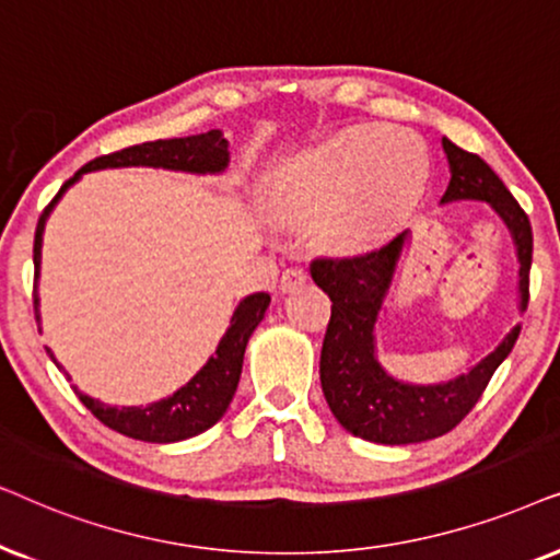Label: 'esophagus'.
Here are the masks:
<instances>
[{
    "label": "esophagus",
    "mask_w": 560,
    "mask_h": 560,
    "mask_svg": "<svg viewBox=\"0 0 560 560\" xmlns=\"http://www.w3.org/2000/svg\"><path fill=\"white\" fill-rule=\"evenodd\" d=\"M304 281H307V271L300 266H289L284 273H281V281H279V289L281 292H294L296 287H302Z\"/></svg>",
    "instance_id": "esophagus-1"
}]
</instances>
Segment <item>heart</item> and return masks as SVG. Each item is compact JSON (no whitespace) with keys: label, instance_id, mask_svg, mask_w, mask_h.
<instances>
[{"label":"heart","instance_id":"b5f03b06","mask_svg":"<svg viewBox=\"0 0 560 560\" xmlns=\"http://www.w3.org/2000/svg\"><path fill=\"white\" fill-rule=\"evenodd\" d=\"M430 174L428 143L417 132L358 125L292 155L271 178L266 207L279 225L310 228L317 250L358 256L407 225Z\"/></svg>","mask_w":560,"mask_h":560}]
</instances>
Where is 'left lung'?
Returning <instances> with one entry per match:
<instances>
[{"instance_id": "obj_1", "label": "left lung", "mask_w": 560, "mask_h": 560, "mask_svg": "<svg viewBox=\"0 0 560 560\" xmlns=\"http://www.w3.org/2000/svg\"><path fill=\"white\" fill-rule=\"evenodd\" d=\"M443 151L451 163V184L443 205L458 199H481L491 205L517 245L520 310L530 296L533 228L523 207L512 197L494 171L476 153H468L448 138ZM409 233H401L382 248L353 258H315L310 271L315 284L332 302L330 323L319 353V382L335 420L363 441L407 445L441 438L471 412L487 389L499 363L510 355L520 325L468 374L445 384H405L386 374L376 361L374 327L397 271Z\"/></svg>"}]
</instances>
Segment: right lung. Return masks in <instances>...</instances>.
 <instances>
[{"label":"right lung","mask_w":560,"mask_h":560,"mask_svg":"<svg viewBox=\"0 0 560 560\" xmlns=\"http://www.w3.org/2000/svg\"><path fill=\"white\" fill-rule=\"evenodd\" d=\"M230 153L228 140L222 130H210L202 136L189 138H171V140H153V143H140L122 148V151L100 155V159L89 161L81 166L69 182H66L50 205L43 210L40 220L35 228V245H33V264H35V281L40 273V248H43V230H46V220L50 210H54L58 199L71 184H77L81 174L86 171L100 168H119V166H153V168H171V171H189V174H220L228 168ZM268 304H271V294L256 292L237 304L230 319L228 332L222 335L218 350L197 376L182 389L171 394V397L153 401L148 407H107L100 399L79 394L81 405L92 412L96 420L107 428L122 432V435L136 438V441L145 443H176L186 441V438L199 435V432L210 430L222 415L228 412L230 401L235 397L237 382H241L243 371V355L248 338L256 330L260 319H264ZM35 319L40 323L37 315V296H35ZM50 353V350H48ZM54 358V353H50ZM56 361V358H54Z\"/></svg>","instance_id":"1"}]
</instances>
